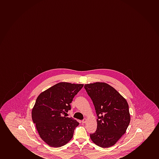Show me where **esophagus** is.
I'll return each mask as SVG.
<instances>
[{"instance_id": "esophagus-1", "label": "esophagus", "mask_w": 159, "mask_h": 159, "mask_svg": "<svg viewBox=\"0 0 159 159\" xmlns=\"http://www.w3.org/2000/svg\"><path fill=\"white\" fill-rule=\"evenodd\" d=\"M86 121H87V119H86V118H84L82 120V123H83V124H84V123H86Z\"/></svg>"}]
</instances>
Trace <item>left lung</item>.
I'll return each mask as SVG.
<instances>
[{
  "instance_id": "obj_1",
  "label": "left lung",
  "mask_w": 159,
  "mask_h": 159,
  "mask_svg": "<svg viewBox=\"0 0 159 159\" xmlns=\"http://www.w3.org/2000/svg\"><path fill=\"white\" fill-rule=\"evenodd\" d=\"M84 88L95 107L97 129L90 134L98 146H113L126 133L130 121L128 103L113 87L106 83L85 84Z\"/></svg>"
}]
</instances>
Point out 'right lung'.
I'll return each mask as SVG.
<instances>
[{
    "instance_id": "1",
    "label": "right lung",
    "mask_w": 159,
    "mask_h": 159,
    "mask_svg": "<svg viewBox=\"0 0 159 159\" xmlns=\"http://www.w3.org/2000/svg\"><path fill=\"white\" fill-rule=\"evenodd\" d=\"M83 85L59 83L37 98L32 118L41 138L50 146L61 147L72 139L79 122L71 117L62 115L71 109L70 104Z\"/></svg>"
}]
</instances>
